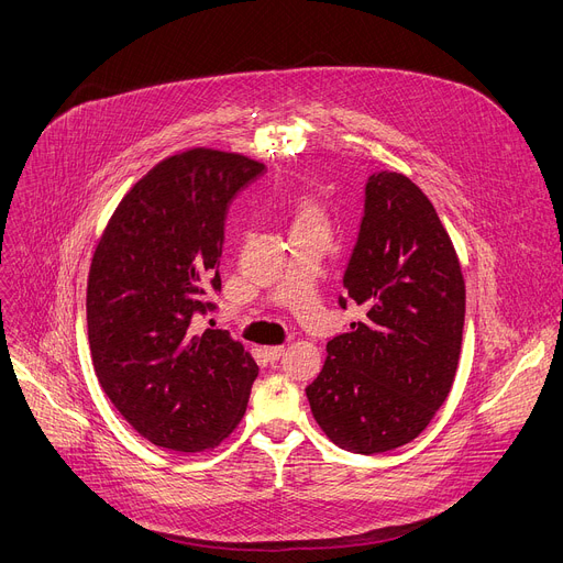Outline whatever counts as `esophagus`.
I'll return each mask as SVG.
<instances>
[{
  "mask_svg": "<svg viewBox=\"0 0 563 563\" xmlns=\"http://www.w3.org/2000/svg\"><path fill=\"white\" fill-rule=\"evenodd\" d=\"M265 350V356L269 362H278L280 356H283V352H285V347L283 345H267V347H263Z\"/></svg>",
  "mask_w": 563,
  "mask_h": 563,
  "instance_id": "obj_1",
  "label": "esophagus"
}]
</instances>
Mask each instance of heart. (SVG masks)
<instances>
[{"label":"heart","instance_id":"b5f03b06","mask_svg":"<svg viewBox=\"0 0 563 563\" xmlns=\"http://www.w3.org/2000/svg\"><path fill=\"white\" fill-rule=\"evenodd\" d=\"M317 220H323V213H321V207L310 199V197H302L298 199L296 209H294V224H305V222H317Z\"/></svg>","mask_w":563,"mask_h":563}]
</instances>
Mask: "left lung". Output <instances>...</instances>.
I'll return each instance as SVG.
<instances>
[{"mask_svg": "<svg viewBox=\"0 0 563 563\" xmlns=\"http://www.w3.org/2000/svg\"><path fill=\"white\" fill-rule=\"evenodd\" d=\"M343 287L364 321L328 341L305 388L323 433L345 451L416 440L444 404L465 325V278L433 203L401 173L366 184V213ZM345 308V298H339Z\"/></svg>", "mask_w": 563, "mask_h": 563, "instance_id": "8db88e82", "label": "left lung"}]
</instances>
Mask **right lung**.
Masks as SVG:
<instances>
[{
  "mask_svg": "<svg viewBox=\"0 0 563 563\" xmlns=\"http://www.w3.org/2000/svg\"><path fill=\"white\" fill-rule=\"evenodd\" d=\"M265 173L240 152L188 147L119 201L87 278L96 377L152 444L216 449L240 424L258 366L227 330L195 332L213 308L229 201Z\"/></svg>",
  "mask_w": 563,
  "mask_h": 563,
  "instance_id": "1",
  "label": "right lung"
}]
</instances>
